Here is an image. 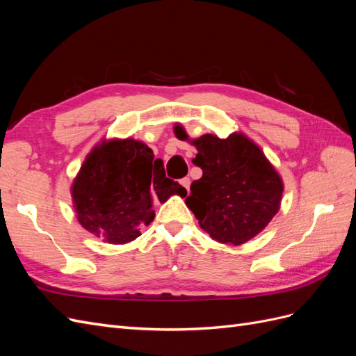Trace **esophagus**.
<instances>
[{
    "label": "esophagus",
    "instance_id": "esophagus-1",
    "mask_svg": "<svg viewBox=\"0 0 356 356\" xmlns=\"http://www.w3.org/2000/svg\"><path fill=\"white\" fill-rule=\"evenodd\" d=\"M179 182H181V186L188 191V188H190V178H182Z\"/></svg>",
    "mask_w": 356,
    "mask_h": 356
}]
</instances>
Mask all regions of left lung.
Wrapping results in <instances>:
<instances>
[{"mask_svg": "<svg viewBox=\"0 0 356 356\" xmlns=\"http://www.w3.org/2000/svg\"><path fill=\"white\" fill-rule=\"evenodd\" d=\"M181 141L197 149L193 163L203 170L191 182L186 204L213 241L239 246L263 232L281 208L284 181L263 149L242 132L225 139L204 134L191 139L174 126Z\"/></svg>", "mask_w": 356, "mask_h": 356, "instance_id": "obj_1", "label": "left lung"}]
</instances>
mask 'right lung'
Listing matches in <instances>:
<instances>
[{
	"label": "right lung",
	"mask_w": 356,
	"mask_h": 356,
	"mask_svg": "<svg viewBox=\"0 0 356 356\" xmlns=\"http://www.w3.org/2000/svg\"><path fill=\"white\" fill-rule=\"evenodd\" d=\"M187 190L166 178L163 161L153 149L132 138L102 139L86 156L71 186L81 227L113 245L141 236L154 220L153 204Z\"/></svg>",
	"instance_id": "obj_1"
}]
</instances>
